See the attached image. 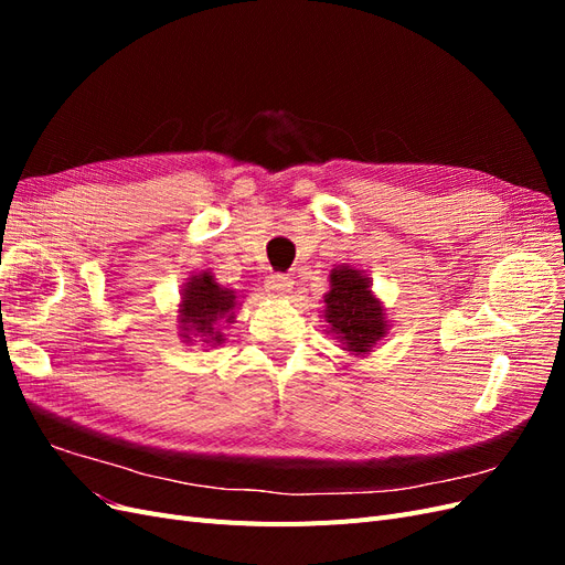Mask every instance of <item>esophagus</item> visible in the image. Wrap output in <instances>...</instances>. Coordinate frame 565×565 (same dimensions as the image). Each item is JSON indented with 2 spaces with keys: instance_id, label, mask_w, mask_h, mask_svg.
Listing matches in <instances>:
<instances>
[{
  "instance_id": "1",
  "label": "esophagus",
  "mask_w": 565,
  "mask_h": 565,
  "mask_svg": "<svg viewBox=\"0 0 565 565\" xmlns=\"http://www.w3.org/2000/svg\"><path fill=\"white\" fill-rule=\"evenodd\" d=\"M292 280L289 278H285V276H270L268 280H266V289H268V295H273V297H278V299H282V297H287L289 292H292Z\"/></svg>"
}]
</instances>
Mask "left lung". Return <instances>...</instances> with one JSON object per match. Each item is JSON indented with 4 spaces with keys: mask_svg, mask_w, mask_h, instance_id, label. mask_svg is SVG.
<instances>
[{
    "mask_svg": "<svg viewBox=\"0 0 565 565\" xmlns=\"http://www.w3.org/2000/svg\"><path fill=\"white\" fill-rule=\"evenodd\" d=\"M322 313L328 332L351 355H367L388 332L386 309L374 297L370 278L349 264L332 268Z\"/></svg>",
    "mask_w": 565,
    "mask_h": 565,
    "instance_id": "obj_1",
    "label": "left lung"
}]
</instances>
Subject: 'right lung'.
Wrapping results in <instances>:
<instances>
[{
    "instance_id": "obj_1",
    "label": "right lung",
    "mask_w": 565,
    "mask_h": 565,
    "mask_svg": "<svg viewBox=\"0 0 565 565\" xmlns=\"http://www.w3.org/2000/svg\"><path fill=\"white\" fill-rule=\"evenodd\" d=\"M235 289L218 285L210 270L195 273L181 289L179 337L185 344L202 341L207 347L224 344V328L235 322Z\"/></svg>"
}]
</instances>
